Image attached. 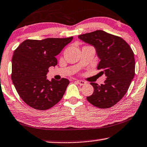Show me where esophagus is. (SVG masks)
<instances>
[{
	"label": "esophagus",
	"mask_w": 147,
	"mask_h": 147,
	"mask_svg": "<svg viewBox=\"0 0 147 147\" xmlns=\"http://www.w3.org/2000/svg\"><path fill=\"white\" fill-rule=\"evenodd\" d=\"M76 82H77V84H80V86H83L86 84V82L83 80H76Z\"/></svg>",
	"instance_id": "1"
}]
</instances>
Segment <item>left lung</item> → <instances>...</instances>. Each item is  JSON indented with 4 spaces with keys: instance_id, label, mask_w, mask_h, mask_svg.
Instances as JSON below:
<instances>
[{
    "instance_id": "8db88e82",
    "label": "left lung",
    "mask_w": 147,
    "mask_h": 147,
    "mask_svg": "<svg viewBox=\"0 0 147 147\" xmlns=\"http://www.w3.org/2000/svg\"><path fill=\"white\" fill-rule=\"evenodd\" d=\"M78 38L94 47L100 59L97 69L106 76L103 84L90 83L94 92L87 96V100L98 108L111 107L123 98L134 78V53L124 40L102 30L82 34Z\"/></svg>"
}]
</instances>
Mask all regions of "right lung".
I'll use <instances>...</instances> for the list:
<instances>
[{"mask_svg":"<svg viewBox=\"0 0 147 147\" xmlns=\"http://www.w3.org/2000/svg\"><path fill=\"white\" fill-rule=\"evenodd\" d=\"M73 37L26 40L15 49L12 57L11 79L17 92L28 105L47 110L59 102L69 81L49 80V68L57 65L58 55Z\"/></svg>","mask_w":147,"mask_h":147,"instance_id":"obj_1","label":"right lung"}]
</instances>
